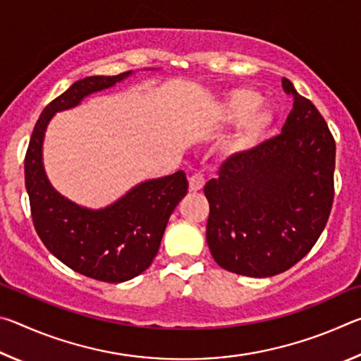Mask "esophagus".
I'll list each match as a JSON object with an SVG mask.
<instances>
[{"label": "esophagus", "instance_id": "1", "mask_svg": "<svg viewBox=\"0 0 361 361\" xmlns=\"http://www.w3.org/2000/svg\"><path fill=\"white\" fill-rule=\"evenodd\" d=\"M205 180L202 173H194L192 176H189V191H200L204 188Z\"/></svg>", "mask_w": 361, "mask_h": 361}]
</instances>
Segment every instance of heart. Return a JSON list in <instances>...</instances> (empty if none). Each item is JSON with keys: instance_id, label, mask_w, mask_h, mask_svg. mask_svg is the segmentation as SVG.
I'll list each match as a JSON object with an SVG mask.
<instances>
[{"instance_id": "heart-1", "label": "heart", "mask_w": 361, "mask_h": 361, "mask_svg": "<svg viewBox=\"0 0 361 361\" xmlns=\"http://www.w3.org/2000/svg\"><path fill=\"white\" fill-rule=\"evenodd\" d=\"M261 95L252 87H237L226 95L221 114L228 122H241L239 132L228 142L229 154H243L267 135L274 124L271 109L259 106Z\"/></svg>"}]
</instances>
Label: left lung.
Masks as SVG:
<instances>
[{
	"mask_svg": "<svg viewBox=\"0 0 361 361\" xmlns=\"http://www.w3.org/2000/svg\"><path fill=\"white\" fill-rule=\"evenodd\" d=\"M282 133L226 161L204 188L207 243L218 266L272 277L301 261L325 229L334 197L336 143L314 103L296 92Z\"/></svg>",
	"mask_w": 361,
	"mask_h": 361,
	"instance_id": "1",
	"label": "left lung"
}]
</instances>
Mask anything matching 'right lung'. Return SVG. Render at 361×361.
<instances>
[{"mask_svg": "<svg viewBox=\"0 0 361 361\" xmlns=\"http://www.w3.org/2000/svg\"><path fill=\"white\" fill-rule=\"evenodd\" d=\"M130 75L89 76L71 84L42 109L25 154V188L39 239L65 266L108 283L126 282L149 267L170 215L188 192L186 175L178 170L142 181L105 209H87L66 199L47 180L42 142L54 114L78 106L85 97Z\"/></svg>", "mask_w": 361, "mask_h": 361, "instance_id": "right-lung-1", "label": "right lung"}]
</instances>
